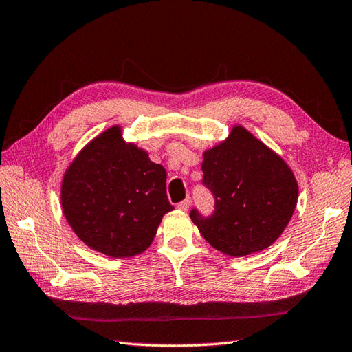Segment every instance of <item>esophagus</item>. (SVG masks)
Instances as JSON below:
<instances>
[{"mask_svg":"<svg viewBox=\"0 0 352 352\" xmlns=\"http://www.w3.org/2000/svg\"><path fill=\"white\" fill-rule=\"evenodd\" d=\"M190 203H192V201H190V198L188 197L186 199H183L182 203H178L177 208L180 209V210H183V212H186V210H189V208H190Z\"/></svg>","mask_w":352,"mask_h":352,"instance_id":"esophagus-1","label":"esophagus"}]
</instances>
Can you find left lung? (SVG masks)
<instances>
[{
	"label": "left lung",
	"instance_id": "8db88e82",
	"mask_svg": "<svg viewBox=\"0 0 352 352\" xmlns=\"http://www.w3.org/2000/svg\"><path fill=\"white\" fill-rule=\"evenodd\" d=\"M203 184L215 198V210L190 219L208 243L229 256L267 249L290 223L298 203L293 170L243 126L203 154Z\"/></svg>",
	"mask_w": 352,
	"mask_h": 352
}]
</instances>
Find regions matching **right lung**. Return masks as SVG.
Returning a JSON list of instances; mask_svg holds the SVG:
<instances>
[{
	"mask_svg": "<svg viewBox=\"0 0 352 352\" xmlns=\"http://www.w3.org/2000/svg\"><path fill=\"white\" fill-rule=\"evenodd\" d=\"M62 210L80 241L111 258L143 253L164 213L166 170L148 153L122 139L120 126L96 137L64 174Z\"/></svg>",
	"mask_w": 352,
	"mask_h": 352,
	"instance_id": "add662e5",
	"label": "right lung"
}]
</instances>
